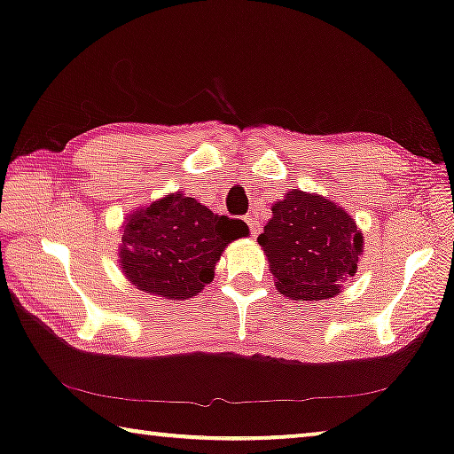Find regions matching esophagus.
Masks as SVG:
<instances>
[{
  "label": "esophagus",
  "instance_id": "esophagus-1",
  "mask_svg": "<svg viewBox=\"0 0 454 454\" xmlns=\"http://www.w3.org/2000/svg\"><path fill=\"white\" fill-rule=\"evenodd\" d=\"M246 223H247V227H250V233L252 235H258L260 233V221H258V216L256 215H247L246 216Z\"/></svg>",
  "mask_w": 454,
  "mask_h": 454
}]
</instances>
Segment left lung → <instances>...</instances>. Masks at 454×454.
Masks as SVG:
<instances>
[{
  "mask_svg": "<svg viewBox=\"0 0 454 454\" xmlns=\"http://www.w3.org/2000/svg\"><path fill=\"white\" fill-rule=\"evenodd\" d=\"M258 244L269 256L277 289L297 301L328 300L356 275L362 233L356 221L325 196L291 190L272 207Z\"/></svg>",
  "mask_w": 454,
  "mask_h": 454,
  "instance_id": "left-lung-1",
  "label": "left lung"
}]
</instances>
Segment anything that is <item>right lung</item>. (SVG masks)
Listing matches in <instances>:
<instances>
[{
  "instance_id": "1",
  "label": "right lung",
  "mask_w": 454,
  "mask_h": 454,
  "mask_svg": "<svg viewBox=\"0 0 454 454\" xmlns=\"http://www.w3.org/2000/svg\"><path fill=\"white\" fill-rule=\"evenodd\" d=\"M241 219L215 215L194 198L171 194L128 216L121 269L140 291L163 300L200 294L229 241L246 238Z\"/></svg>"
}]
</instances>
